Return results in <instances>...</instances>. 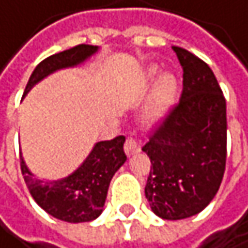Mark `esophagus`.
Returning a JSON list of instances; mask_svg holds the SVG:
<instances>
[{
    "label": "esophagus",
    "mask_w": 248,
    "mask_h": 248,
    "mask_svg": "<svg viewBox=\"0 0 248 248\" xmlns=\"http://www.w3.org/2000/svg\"><path fill=\"white\" fill-rule=\"evenodd\" d=\"M141 151V144L138 141H135L134 138H128L125 142V153L126 155H134L137 153Z\"/></svg>",
    "instance_id": "esophagus-1"
}]
</instances>
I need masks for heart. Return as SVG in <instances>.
<instances>
[{
  "label": "heart",
  "instance_id": "heart-1",
  "mask_svg": "<svg viewBox=\"0 0 248 248\" xmlns=\"http://www.w3.org/2000/svg\"><path fill=\"white\" fill-rule=\"evenodd\" d=\"M158 71L155 68L148 69L147 81H154ZM179 95V81L173 74H163L155 81L153 94L145 111V119L150 125H157L167 117L170 110L174 107Z\"/></svg>",
  "mask_w": 248,
  "mask_h": 248
}]
</instances>
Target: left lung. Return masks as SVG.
I'll list each match as a JSON object with an SVG mask.
<instances>
[{
    "label": "left lung",
    "instance_id": "left-lung-1",
    "mask_svg": "<svg viewBox=\"0 0 248 248\" xmlns=\"http://www.w3.org/2000/svg\"><path fill=\"white\" fill-rule=\"evenodd\" d=\"M183 68L179 104L142 148L151 160L145 196L163 219H185L217 195L227 161V104L212 69L173 46Z\"/></svg>",
    "mask_w": 248,
    "mask_h": 248
}]
</instances>
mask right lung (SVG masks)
I'll return each instance as SVG.
<instances>
[{"label":"right lung","mask_w":248,"mask_h":248,"mask_svg":"<svg viewBox=\"0 0 248 248\" xmlns=\"http://www.w3.org/2000/svg\"><path fill=\"white\" fill-rule=\"evenodd\" d=\"M97 50L98 46L78 45L46 58L30 75L24 95L47 75L81 65ZM123 144L125 137L97 142L84 163L74 173L59 180L34 177L20 153L21 173L30 195L43 211L56 219L78 224L98 218L103 212L108 185L114 173L126 161Z\"/></svg>","instance_id":"obj_1"}]
</instances>
